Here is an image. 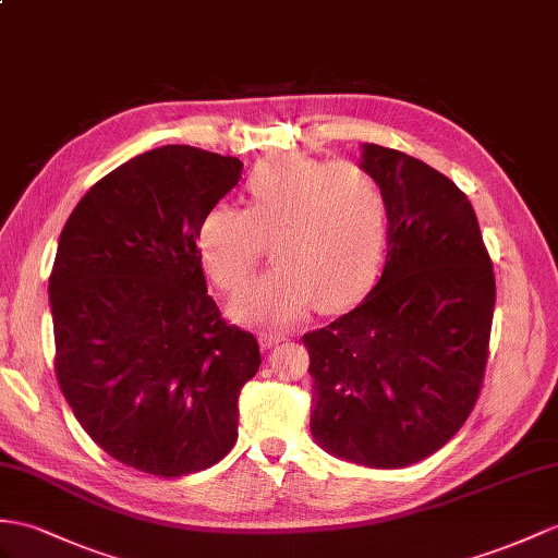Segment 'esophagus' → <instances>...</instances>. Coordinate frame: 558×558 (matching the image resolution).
Segmentation results:
<instances>
[{
	"label": "esophagus",
	"mask_w": 558,
	"mask_h": 558,
	"mask_svg": "<svg viewBox=\"0 0 558 558\" xmlns=\"http://www.w3.org/2000/svg\"><path fill=\"white\" fill-rule=\"evenodd\" d=\"M281 341H287V338H283L281 333H265V336L260 338V343H263V348H265V350L279 345Z\"/></svg>",
	"instance_id": "34e87169"
}]
</instances>
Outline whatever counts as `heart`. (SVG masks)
Returning <instances> with one entry per match:
<instances>
[{"mask_svg": "<svg viewBox=\"0 0 558 558\" xmlns=\"http://www.w3.org/2000/svg\"><path fill=\"white\" fill-rule=\"evenodd\" d=\"M263 241L275 260L232 312L257 326H289L310 307L343 310L369 287L386 243V198L357 162L277 158L246 180V208L203 213L196 248L203 269L227 293L246 287Z\"/></svg>", "mask_w": 558, "mask_h": 558, "instance_id": "obj_1", "label": "heart"}]
</instances>
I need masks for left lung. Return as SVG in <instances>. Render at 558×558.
<instances>
[{"instance_id":"1","label":"left lung","mask_w":558,"mask_h":558,"mask_svg":"<svg viewBox=\"0 0 558 558\" xmlns=\"http://www.w3.org/2000/svg\"><path fill=\"white\" fill-rule=\"evenodd\" d=\"M360 148L386 198V265L360 305L303 336L310 430L338 459L402 469L438 452L478 400L495 275L452 180L396 148Z\"/></svg>"}]
</instances>
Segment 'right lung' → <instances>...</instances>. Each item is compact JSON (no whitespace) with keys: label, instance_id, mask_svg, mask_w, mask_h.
<instances>
[{"label":"right lung","instance_id":"add662e5","mask_svg":"<svg viewBox=\"0 0 558 558\" xmlns=\"http://www.w3.org/2000/svg\"><path fill=\"white\" fill-rule=\"evenodd\" d=\"M243 162L160 146L108 172L77 203L49 277L57 378L106 454L174 478L236 442L239 392L260 369L255 336L208 295L196 227Z\"/></svg>","mask_w":558,"mask_h":558}]
</instances>
